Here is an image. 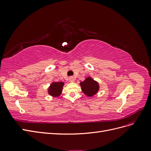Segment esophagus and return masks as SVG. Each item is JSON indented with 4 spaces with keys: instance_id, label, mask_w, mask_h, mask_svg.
<instances>
[{
    "instance_id": "esophagus-1",
    "label": "esophagus",
    "mask_w": 151,
    "mask_h": 151,
    "mask_svg": "<svg viewBox=\"0 0 151 151\" xmlns=\"http://www.w3.org/2000/svg\"><path fill=\"white\" fill-rule=\"evenodd\" d=\"M68 81H69V82H74V81H75V78L74 77H70L69 78H68Z\"/></svg>"
}]
</instances>
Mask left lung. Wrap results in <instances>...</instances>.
Segmentation results:
<instances>
[{"label":"left lung","instance_id":"1","mask_svg":"<svg viewBox=\"0 0 151 151\" xmlns=\"http://www.w3.org/2000/svg\"><path fill=\"white\" fill-rule=\"evenodd\" d=\"M80 86L82 91L89 97L93 96L99 89V85L98 82L91 77H88L84 81L81 82Z\"/></svg>","mask_w":151,"mask_h":151}]
</instances>
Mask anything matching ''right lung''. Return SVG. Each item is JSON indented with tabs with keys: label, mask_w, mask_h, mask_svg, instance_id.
<instances>
[{
	"label": "right lung",
	"mask_w": 151,
	"mask_h": 151,
	"mask_svg": "<svg viewBox=\"0 0 151 151\" xmlns=\"http://www.w3.org/2000/svg\"><path fill=\"white\" fill-rule=\"evenodd\" d=\"M64 83L63 82H53L48 88V94L52 97H58L62 93L63 86Z\"/></svg>",
	"instance_id": "1"
}]
</instances>
